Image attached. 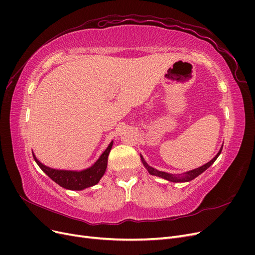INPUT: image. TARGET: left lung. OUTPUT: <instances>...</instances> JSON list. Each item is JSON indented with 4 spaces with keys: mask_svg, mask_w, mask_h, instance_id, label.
<instances>
[{
    "mask_svg": "<svg viewBox=\"0 0 255 255\" xmlns=\"http://www.w3.org/2000/svg\"><path fill=\"white\" fill-rule=\"evenodd\" d=\"M222 146H223V144L221 145V148H220L219 152H218L217 154H216V156H215L212 160L208 161V163H206L205 165H203V166H201V167L194 169V170H189V171H186V172H184V173H182V174H172V173H168V172H164V171H159V170H157V169L149 166L148 163H146V161L144 160V158L142 157V155H140V158H141V161H142L143 166L145 167V169H146V170H148V172H149L151 175L159 176V177H161V179H165V180H167V181H169V182H173V183H184V182H189V181H191V180L196 179V177H197L198 175L203 173L207 168H210V167L215 163V160L217 159L218 156L220 155L221 150H222Z\"/></svg>",
    "mask_w": 255,
    "mask_h": 255,
    "instance_id": "left-lung-1",
    "label": "left lung"
}]
</instances>
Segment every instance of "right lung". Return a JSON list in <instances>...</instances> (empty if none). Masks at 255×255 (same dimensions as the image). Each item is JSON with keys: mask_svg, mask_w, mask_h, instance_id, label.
<instances>
[{"mask_svg": "<svg viewBox=\"0 0 255 255\" xmlns=\"http://www.w3.org/2000/svg\"><path fill=\"white\" fill-rule=\"evenodd\" d=\"M112 141L106 150L101 154V156L98 158L96 163L89 168L84 169L81 171L75 170H59V169H53L40 163L38 158L35 156L33 152L34 159L37 165L40 167L41 170L47 174L51 180H53L59 186L70 190H83L98 184L104 175L107 168V158L113 146Z\"/></svg>", "mask_w": 255, "mask_h": 255, "instance_id": "obj_1", "label": "right lung"}]
</instances>
